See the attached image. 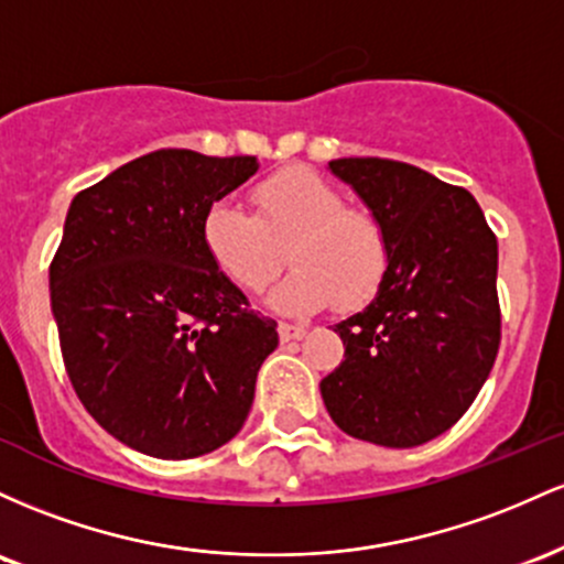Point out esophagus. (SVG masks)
<instances>
[{"mask_svg":"<svg viewBox=\"0 0 564 564\" xmlns=\"http://www.w3.org/2000/svg\"><path fill=\"white\" fill-rule=\"evenodd\" d=\"M276 333H280L282 344H288V340H301L303 335H306V327L290 325V322H280V325H276Z\"/></svg>","mask_w":564,"mask_h":564,"instance_id":"34e87169","label":"esophagus"}]
</instances>
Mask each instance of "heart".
Returning a JSON list of instances; mask_svg holds the SVG:
<instances>
[{
	"instance_id": "b5f03b06",
	"label": "heart",
	"mask_w": 564,
	"mask_h": 564,
	"mask_svg": "<svg viewBox=\"0 0 564 564\" xmlns=\"http://www.w3.org/2000/svg\"><path fill=\"white\" fill-rule=\"evenodd\" d=\"M252 202L256 213L229 199L202 213L205 252L237 288L261 293L288 248L295 269L271 293L276 312L312 314L333 301L357 312L376 299L391 263L389 231L376 213L346 205L344 192L308 167L269 175Z\"/></svg>"
}]
</instances>
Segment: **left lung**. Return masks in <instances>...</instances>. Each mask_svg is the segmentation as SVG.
<instances>
[{
  "instance_id": "obj_1",
  "label": "left lung",
  "mask_w": 564,
  "mask_h": 564,
  "mask_svg": "<svg viewBox=\"0 0 564 564\" xmlns=\"http://www.w3.org/2000/svg\"><path fill=\"white\" fill-rule=\"evenodd\" d=\"M330 170L383 220L391 263L376 301L335 325L346 359L322 400L357 440L423 445L471 408L498 357V239L466 188L413 164L349 156Z\"/></svg>"
}]
</instances>
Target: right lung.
Listing matches in <instances>:
<instances>
[{
    "label": "right lung",
    "mask_w": 564,
    "mask_h": 564,
    "mask_svg": "<svg viewBox=\"0 0 564 564\" xmlns=\"http://www.w3.org/2000/svg\"><path fill=\"white\" fill-rule=\"evenodd\" d=\"M256 156L160 149L68 207L50 303L79 402L132 451L183 460L242 429L276 322L220 274L202 213L242 186Z\"/></svg>",
    "instance_id": "1"
}]
</instances>
